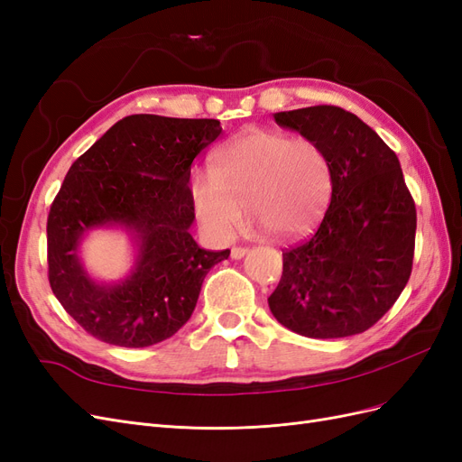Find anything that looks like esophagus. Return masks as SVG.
<instances>
[{
    "label": "esophagus",
    "instance_id": "1",
    "mask_svg": "<svg viewBox=\"0 0 462 462\" xmlns=\"http://www.w3.org/2000/svg\"><path fill=\"white\" fill-rule=\"evenodd\" d=\"M248 254V248H243V246H233L231 248V258L233 260H241Z\"/></svg>",
    "mask_w": 462,
    "mask_h": 462
}]
</instances>
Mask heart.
Returning <instances> with one entry per match:
<instances>
[{"label":"heart","instance_id":"heart-1","mask_svg":"<svg viewBox=\"0 0 462 462\" xmlns=\"http://www.w3.org/2000/svg\"><path fill=\"white\" fill-rule=\"evenodd\" d=\"M331 189L329 158L314 141L254 131L216 150L212 173L192 175L190 202L216 241L231 239L246 208L277 239H297L326 214Z\"/></svg>","mask_w":462,"mask_h":462}]
</instances>
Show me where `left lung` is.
Listing matches in <instances>:
<instances>
[{"label":"left lung","mask_w":462,"mask_h":462,"mask_svg":"<svg viewBox=\"0 0 462 462\" xmlns=\"http://www.w3.org/2000/svg\"><path fill=\"white\" fill-rule=\"evenodd\" d=\"M273 117L326 152L333 189L318 231L283 253L270 310L279 324L312 339L366 331L395 304L412 270L416 208L397 153L341 107Z\"/></svg>","instance_id":"left-lung-1"}]
</instances>
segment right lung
<instances>
[{
	"instance_id": "right-lung-1",
	"label": "right lung",
	"mask_w": 462,
	"mask_h": 462,
	"mask_svg": "<svg viewBox=\"0 0 462 462\" xmlns=\"http://www.w3.org/2000/svg\"><path fill=\"white\" fill-rule=\"evenodd\" d=\"M219 133L217 119L129 116L69 170L48 216L50 285L96 339L129 348L170 339L192 316L206 273L229 258L190 235V165ZM114 226L132 236L135 260L106 284L86 272L79 245Z\"/></svg>"
}]
</instances>
